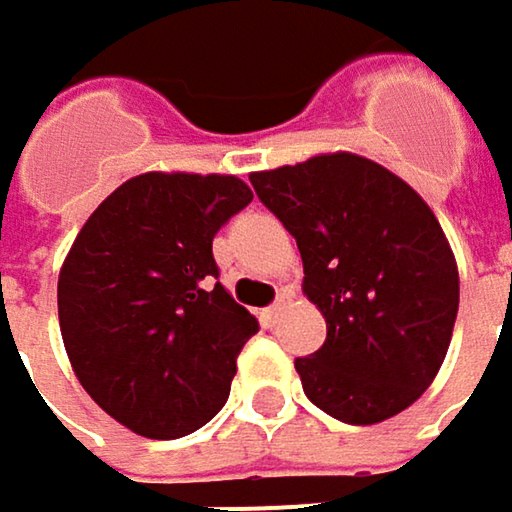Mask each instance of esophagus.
Wrapping results in <instances>:
<instances>
[{
    "instance_id": "1",
    "label": "esophagus",
    "mask_w": 512,
    "mask_h": 512,
    "mask_svg": "<svg viewBox=\"0 0 512 512\" xmlns=\"http://www.w3.org/2000/svg\"><path fill=\"white\" fill-rule=\"evenodd\" d=\"M278 313H281V299L272 304V307H266V310H263L260 316H263V322H266V325H272V322L278 319Z\"/></svg>"
}]
</instances>
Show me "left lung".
Here are the masks:
<instances>
[{
    "mask_svg": "<svg viewBox=\"0 0 512 512\" xmlns=\"http://www.w3.org/2000/svg\"><path fill=\"white\" fill-rule=\"evenodd\" d=\"M257 199L296 237L322 349L296 357L304 395L346 425L410 407L451 343L460 278L434 210L381 163L337 152L252 172Z\"/></svg>",
    "mask_w": 512,
    "mask_h": 512,
    "instance_id": "obj_1",
    "label": "left lung"
}]
</instances>
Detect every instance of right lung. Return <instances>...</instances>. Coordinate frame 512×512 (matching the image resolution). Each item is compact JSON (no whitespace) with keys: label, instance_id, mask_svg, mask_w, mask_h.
<instances>
[{"label":"right lung","instance_id":"right-lung-1","mask_svg":"<svg viewBox=\"0 0 512 512\" xmlns=\"http://www.w3.org/2000/svg\"><path fill=\"white\" fill-rule=\"evenodd\" d=\"M252 202L234 175L146 172L84 222L58 278L72 369L119 425L178 440L222 410L257 319L219 284L216 231Z\"/></svg>","mask_w":512,"mask_h":512}]
</instances>
